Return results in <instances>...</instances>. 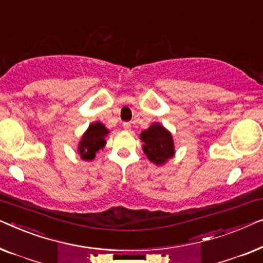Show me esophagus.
Returning a JSON list of instances; mask_svg holds the SVG:
<instances>
[{"mask_svg":"<svg viewBox=\"0 0 263 263\" xmlns=\"http://www.w3.org/2000/svg\"><path fill=\"white\" fill-rule=\"evenodd\" d=\"M123 127L125 128V130H130V128H131V123H124L123 124Z\"/></svg>","mask_w":263,"mask_h":263,"instance_id":"1","label":"esophagus"}]
</instances>
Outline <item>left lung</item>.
<instances>
[{
  "instance_id": "left-lung-1",
  "label": "left lung",
  "mask_w": 263,
  "mask_h": 263,
  "mask_svg": "<svg viewBox=\"0 0 263 263\" xmlns=\"http://www.w3.org/2000/svg\"><path fill=\"white\" fill-rule=\"evenodd\" d=\"M140 139L144 142V153L155 164L165 163L168 158H172L175 154L172 135L160 124L155 123L140 133Z\"/></svg>"
}]
</instances>
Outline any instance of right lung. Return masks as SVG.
Masks as SVG:
<instances>
[{
    "instance_id": "right-lung-1",
    "label": "right lung",
    "mask_w": 263,
    "mask_h": 263,
    "mask_svg": "<svg viewBox=\"0 0 263 263\" xmlns=\"http://www.w3.org/2000/svg\"><path fill=\"white\" fill-rule=\"evenodd\" d=\"M107 133L108 130L101 123H94L88 127L79 145V153L82 160H93L95 154L105 146V136Z\"/></svg>"
}]
</instances>
